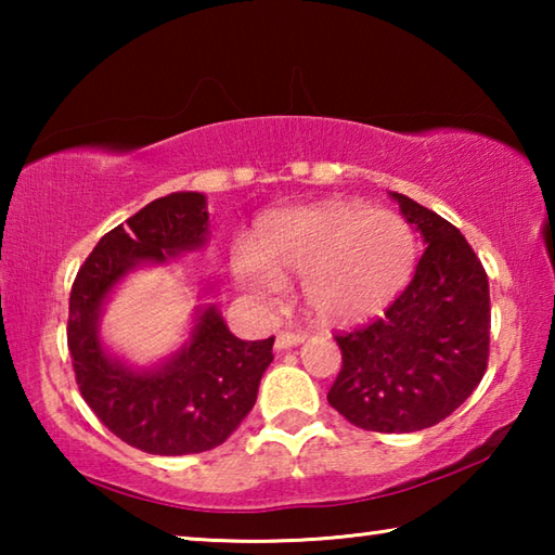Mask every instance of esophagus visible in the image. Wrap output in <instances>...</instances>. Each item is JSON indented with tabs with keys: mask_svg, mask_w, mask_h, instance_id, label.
I'll return each instance as SVG.
<instances>
[{
	"mask_svg": "<svg viewBox=\"0 0 555 555\" xmlns=\"http://www.w3.org/2000/svg\"><path fill=\"white\" fill-rule=\"evenodd\" d=\"M300 343H304V335H298V333H279L274 347H276V350H288V347H296Z\"/></svg>",
	"mask_w": 555,
	"mask_h": 555,
	"instance_id": "34e87169",
	"label": "esophagus"
}]
</instances>
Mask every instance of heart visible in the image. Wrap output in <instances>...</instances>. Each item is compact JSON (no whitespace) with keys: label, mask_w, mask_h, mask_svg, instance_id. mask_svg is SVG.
Returning a JSON list of instances; mask_svg holds the SVG:
<instances>
[{"label":"heart","mask_w":555,"mask_h":555,"mask_svg":"<svg viewBox=\"0 0 555 555\" xmlns=\"http://www.w3.org/2000/svg\"><path fill=\"white\" fill-rule=\"evenodd\" d=\"M416 242L399 215L318 203L259 224L251 255L234 257V276L259 298L304 276L300 296L318 323L357 325L379 315L409 284Z\"/></svg>","instance_id":"b5f03b06"}]
</instances>
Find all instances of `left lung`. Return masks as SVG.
I'll use <instances>...</instances> for the list:
<instances>
[{"label":"left lung","instance_id":"8db88e82","mask_svg":"<svg viewBox=\"0 0 555 555\" xmlns=\"http://www.w3.org/2000/svg\"><path fill=\"white\" fill-rule=\"evenodd\" d=\"M426 249L416 274L379 321L335 335L343 370L327 391L350 424L413 434L450 416L485 377L490 284L455 224L391 193Z\"/></svg>","mask_w":555,"mask_h":555}]
</instances>
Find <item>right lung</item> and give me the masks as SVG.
<instances>
[{
    "instance_id": "right-lung-1",
    "label": "right lung",
    "mask_w": 555,
    "mask_h": 555,
    "mask_svg": "<svg viewBox=\"0 0 555 555\" xmlns=\"http://www.w3.org/2000/svg\"><path fill=\"white\" fill-rule=\"evenodd\" d=\"M208 237L203 193L164 195L98 242L70 291L68 350L82 399L112 434L152 455H191L224 443L255 406L261 374L274 360V337L240 340L215 304L195 308L188 340L154 367L127 364L102 343V313L127 274L173 264ZM215 286L210 281L205 294Z\"/></svg>"
}]
</instances>
